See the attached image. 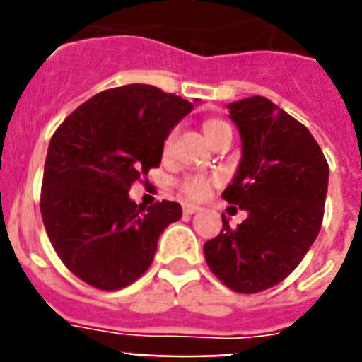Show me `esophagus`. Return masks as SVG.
Masks as SVG:
<instances>
[{
	"mask_svg": "<svg viewBox=\"0 0 362 362\" xmlns=\"http://www.w3.org/2000/svg\"><path fill=\"white\" fill-rule=\"evenodd\" d=\"M182 210H184V214H195V212H201V206H197V204H192V203H186L184 206H182Z\"/></svg>",
	"mask_w": 362,
	"mask_h": 362,
	"instance_id": "34e87169",
	"label": "esophagus"
}]
</instances>
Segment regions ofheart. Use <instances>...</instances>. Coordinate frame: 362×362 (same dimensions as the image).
I'll use <instances>...</instances> for the list:
<instances>
[{
	"instance_id": "b5f03b06",
	"label": "heart",
	"mask_w": 362,
	"mask_h": 362,
	"mask_svg": "<svg viewBox=\"0 0 362 362\" xmlns=\"http://www.w3.org/2000/svg\"><path fill=\"white\" fill-rule=\"evenodd\" d=\"M229 124L223 120H209L204 124V133L209 136V141H212L216 135H220L223 131H229ZM176 139V129L169 131V135L165 136L163 141V152L169 153ZM218 182V176H206V175H189L180 182L182 193L189 199H204L210 193L212 184Z\"/></svg>"
}]
</instances>
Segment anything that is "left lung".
<instances>
[{"label": "left lung", "instance_id": "8db88e82", "mask_svg": "<svg viewBox=\"0 0 362 362\" xmlns=\"http://www.w3.org/2000/svg\"><path fill=\"white\" fill-rule=\"evenodd\" d=\"M242 139L237 176L221 197L247 218L204 242L216 278L237 293L278 286L303 261L321 229L329 165L306 127L261 95L227 105Z\"/></svg>", "mask_w": 362, "mask_h": 362}]
</instances>
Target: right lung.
<instances>
[{
	"mask_svg": "<svg viewBox=\"0 0 362 362\" xmlns=\"http://www.w3.org/2000/svg\"><path fill=\"white\" fill-rule=\"evenodd\" d=\"M193 103L148 84L93 95L50 139L41 187V216L67 269L103 291L139 280L152 264L159 235L182 218L161 201L139 206L129 189L159 167L163 141Z\"/></svg>",
	"mask_w": 362,
	"mask_h": 362,
	"instance_id": "1",
	"label": "right lung"
}]
</instances>
